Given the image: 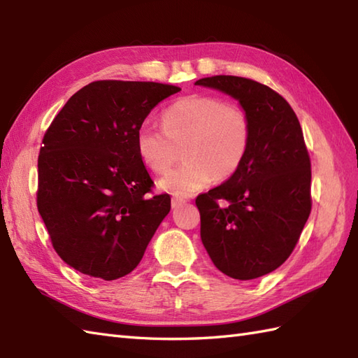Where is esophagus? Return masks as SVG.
<instances>
[{
	"label": "esophagus",
	"instance_id": "1",
	"mask_svg": "<svg viewBox=\"0 0 358 358\" xmlns=\"http://www.w3.org/2000/svg\"><path fill=\"white\" fill-rule=\"evenodd\" d=\"M171 203H172V208H173V209H177V208H180V206H183V204L186 203V200H183V199H178V196H173Z\"/></svg>",
	"mask_w": 358,
	"mask_h": 358
}]
</instances>
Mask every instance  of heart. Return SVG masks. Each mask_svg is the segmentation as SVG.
I'll return each mask as SVG.
<instances>
[{
  "mask_svg": "<svg viewBox=\"0 0 358 358\" xmlns=\"http://www.w3.org/2000/svg\"><path fill=\"white\" fill-rule=\"evenodd\" d=\"M163 129L143 124L135 135L136 154L152 172L164 173L183 149L185 163L158 181L164 192L189 196L227 180L248 155L250 123L238 106L210 95H189L162 113Z\"/></svg>",
  "mask_w": 358,
  "mask_h": 358,
  "instance_id": "heart-1",
  "label": "heart"
}]
</instances>
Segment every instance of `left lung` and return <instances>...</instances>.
<instances>
[{"label":"left lung","instance_id":"left-lung-1","mask_svg":"<svg viewBox=\"0 0 358 358\" xmlns=\"http://www.w3.org/2000/svg\"><path fill=\"white\" fill-rule=\"evenodd\" d=\"M195 85L232 96L250 123L240 169L195 200L203 246L227 277H263L291 255L313 206L301 126L285 98L262 83L217 75Z\"/></svg>","mask_w":358,"mask_h":358}]
</instances>
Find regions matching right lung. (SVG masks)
I'll return each instance as SVG.
<instances>
[{
  "mask_svg": "<svg viewBox=\"0 0 358 358\" xmlns=\"http://www.w3.org/2000/svg\"><path fill=\"white\" fill-rule=\"evenodd\" d=\"M180 87L152 81H94L73 94L44 134L38 157V212L53 249L85 275L132 272L171 210L167 194L136 154L135 135Z\"/></svg>",
  "mask_w": 358,
  "mask_h": 358,
  "instance_id": "1",
  "label": "right lung"
}]
</instances>
